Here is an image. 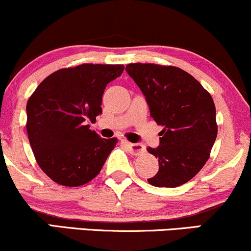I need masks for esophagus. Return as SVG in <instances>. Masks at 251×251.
Returning <instances> with one entry per match:
<instances>
[{
  "label": "esophagus",
  "instance_id": "obj_1",
  "mask_svg": "<svg viewBox=\"0 0 251 251\" xmlns=\"http://www.w3.org/2000/svg\"><path fill=\"white\" fill-rule=\"evenodd\" d=\"M123 143H125L126 147L129 149V151H130L133 155H140V154L145 153L146 151V147L142 143H130L128 142V141H123Z\"/></svg>",
  "mask_w": 251,
  "mask_h": 251
}]
</instances>
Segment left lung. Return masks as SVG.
Segmentation results:
<instances>
[{"label": "left lung", "instance_id": "obj_1", "mask_svg": "<svg viewBox=\"0 0 251 251\" xmlns=\"http://www.w3.org/2000/svg\"><path fill=\"white\" fill-rule=\"evenodd\" d=\"M126 73L137 84L159 126L160 145L147 151L159 159V171L148 182L176 187L191 180L207 161L217 137L212 97L184 70L155 64H129Z\"/></svg>", "mask_w": 251, "mask_h": 251}]
</instances>
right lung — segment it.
<instances>
[{"mask_svg":"<svg viewBox=\"0 0 251 251\" xmlns=\"http://www.w3.org/2000/svg\"><path fill=\"white\" fill-rule=\"evenodd\" d=\"M123 65L83 64L52 73L27 103V133L41 170L53 181L75 187L102 170L117 139H102L90 129L102 114L106 85Z\"/></svg>","mask_w":251,"mask_h":251,"instance_id":"obj_1","label":"right lung"}]
</instances>
